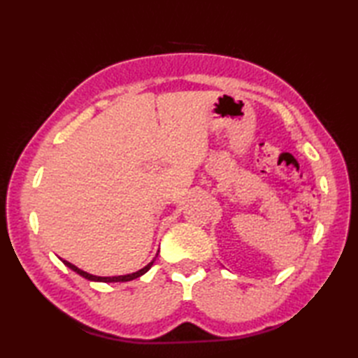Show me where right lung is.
<instances>
[{
	"mask_svg": "<svg viewBox=\"0 0 358 358\" xmlns=\"http://www.w3.org/2000/svg\"><path fill=\"white\" fill-rule=\"evenodd\" d=\"M158 252H159V250H158ZM157 255H158V254H157ZM155 258H157V257H155ZM155 258H154V260H152L148 266H144V268L140 269V271H136V272H134V273H127V275H117V277H96V275H92V273H87V272H85V271H81L80 268H77V266L69 263V262L63 260V263L67 266V268H71L72 271L77 272L78 275L85 277V278L90 280V281H103V283H118V281H131V280H135V278L141 277L143 273H146V272L150 269V266L154 264Z\"/></svg>",
	"mask_w": 358,
	"mask_h": 358,
	"instance_id": "obj_1",
	"label": "right lung"
}]
</instances>
